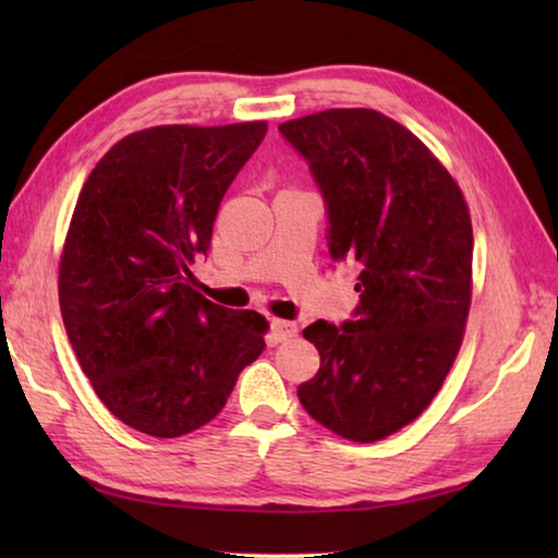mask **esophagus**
Instances as JSON below:
<instances>
[{
	"label": "esophagus",
	"instance_id": "obj_1",
	"mask_svg": "<svg viewBox=\"0 0 558 558\" xmlns=\"http://www.w3.org/2000/svg\"><path fill=\"white\" fill-rule=\"evenodd\" d=\"M298 335V325L288 323V319H272L270 323V337L272 342H290Z\"/></svg>",
	"mask_w": 558,
	"mask_h": 558
}]
</instances>
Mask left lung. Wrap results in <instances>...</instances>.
<instances>
[{
    "label": "left lung",
    "instance_id": "obj_1",
    "mask_svg": "<svg viewBox=\"0 0 558 558\" xmlns=\"http://www.w3.org/2000/svg\"><path fill=\"white\" fill-rule=\"evenodd\" d=\"M323 194L335 263L356 266L352 319L305 327L319 372L298 386L337 436H391L430 403L465 332L472 223L462 192L413 132L366 108L282 122Z\"/></svg>",
    "mask_w": 558,
    "mask_h": 558
}]
</instances>
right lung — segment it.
Instances as JSON below:
<instances>
[{
	"label": "right lung",
	"instance_id": "1",
	"mask_svg": "<svg viewBox=\"0 0 558 558\" xmlns=\"http://www.w3.org/2000/svg\"><path fill=\"white\" fill-rule=\"evenodd\" d=\"M266 132V122L132 132L83 184L59 268L63 325L98 399L147 436L209 423L266 349V317L206 300L189 270Z\"/></svg>",
	"mask_w": 558,
	"mask_h": 558
}]
</instances>
